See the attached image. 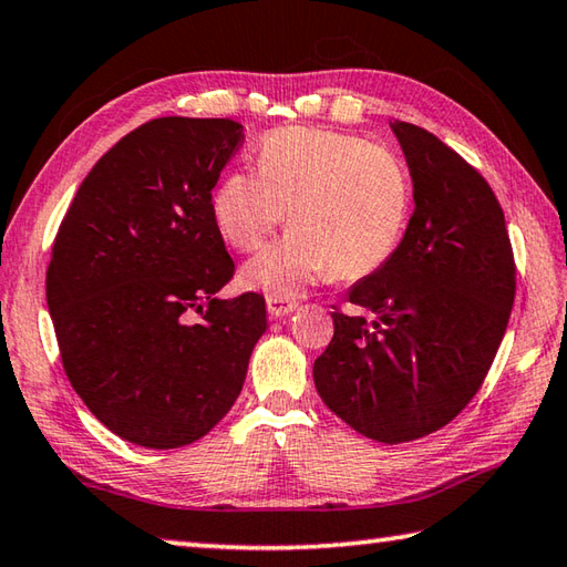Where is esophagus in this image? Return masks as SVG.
Masks as SVG:
<instances>
[{
	"mask_svg": "<svg viewBox=\"0 0 567 567\" xmlns=\"http://www.w3.org/2000/svg\"><path fill=\"white\" fill-rule=\"evenodd\" d=\"M296 308H298V303L291 298H267V310H269L271 318L291 316Z\"/></svg>",
	"mask_w": 567,
	"mask_h": 567,
	"instance_id": "esophagus-1",
	"label": "esophagus"
}]
</instances>
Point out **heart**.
Wrapping results in <instances>:
<instances>
[{
    "label": "heart",
    "instance_id": "b5f03b06",
    "mask_svg": "<svg viewBox=\"0 0 567 567\" xmlns=\"http://www.w3.org/2000/svg\"><path fill=\"white\" fill-rule=\"evenodd\" d=\"M413 203L409 168L360 136L284 126L261 138L259 171H229L213 193V219L235 249L264 245L286 213L293 229L245 264L241 284L293 298L332 271L360 279L391 259Z\"/></svg>",
    "mask_w": 567,
    "mask_h": 567
}]
</instances>
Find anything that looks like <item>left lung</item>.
I'll return each mask as SVG.
<instances>
[{"instance_id":"1","label":"left lung","mask_w":567,"mask_h":567,"mask_svg":"<svg viewBox=\"0 0 567 567\" xmlns=\"http://www.w3.org/2000/svg\"><path fill=\"white\" fill-rule=\"evenodd\" d=\"M415 210L391 259L332 313L313 364L326 406L379 443L443 429L477 394L514 306V254L489 183L441 138L394 122Z\"/></svg>"}]
</instances>
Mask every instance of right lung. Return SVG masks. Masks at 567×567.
<instances>
[{"instance_id": "right-lung-1", "label": "right lung", "mask_w": 567, "mask_h": 567, "mask_svg": "<svg viewBox=\"0 0 567 567\" xmlns=\"http://www.w3.org/2000/svg\"><path fill=\"white\" fill-rule=\"evenodd\" d=\"M241 138L233 120L142 124L92 166L55 235L45 300L65 374L134 445L210 433L267 332L259 293L217 298L235 264L210 203Z\"/></svg>"}]
</instances>
